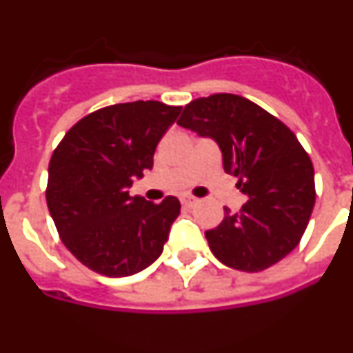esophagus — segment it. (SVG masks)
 <instances>
[{"label":"esophagus","instance_id":"34e87169","mask_svg":"<svg viewBox=\"0 0 353 353\" xmlns=\"http://www.w3.org/2000/svg\"><path fill=\"white\" fill-rule=\"evenodd\" d=\"M196 203H198V199L191 198V196H183V198H182V205H183V207L191 208V207H194Z\"/></svg>","mask_w":353,"mask_h":353}]
</instances>
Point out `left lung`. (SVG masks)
I'll list each match as a JSON object with an SVG mask.
<instances>
[{"label":"left lung","mask_w":353,"mask_h":353,"mask_svg":"<svg viewBox=\"0 0 353 353\" xmlns=\"http://www.w3.org/2000/svg\"><path fill=\"white\" fill-rule=\"evenodd\" d=\"M179 125L215 139L224 171L248 194L240 212L205 232L221 263L260 272L290 254L304 235L314 207V170L297 136L254 102L215 93L189 102Z\"/></svg>","instance_id":"left-lung-1"}]
</instances>
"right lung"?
I'll return each mask as SVG.
<instances>
[{
	"mask_svg": "<svg viewBox=\"0 0 353 353\" xmlns=\"http://www.w3.org/2000/svg\"><path fill=\"white\" fill-rule=\"evenodd\" d=\"M182 108L136 101L97 109L70 127L49 161L46 199L65 248L108 277L141 272L161 256L180 201L132 198L157 143Z\"/></svg>",
	"mask_w": 353,
	"mask_h": 353,
	"instance_id": "right-lung-1",
	"label": "right lung"
}]
</instances>
